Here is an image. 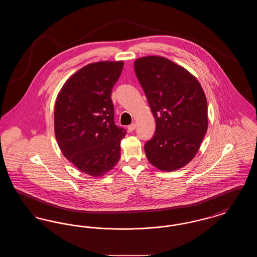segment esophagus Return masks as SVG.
I'll return each mask as SVG.
<instances>
[{
  "mask_svg": "<svg viewBox=\"0 0 257 257\" xmlns=\"http://www.w3.org/2000/svg\"><path fill=\"white\" fill-rule=\"evenodd\" d=\"M127 129H128V131H129V132H133L135 129H136V124H135V123H132V124L128 125Z\"/></svg>",
  "mask_w": 257,
  "mask_h": 257,
  "instance_id": "1",
  "label": "esophagus"
}]
</instances>
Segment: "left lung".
I'll return each instance as SVG.
<instances>
[{
	"label": "left lung",
	"mask_w": 257,
	"mask_h": 257,
	"mask_svg": "<svg viewBox=\"0 0 257 257\" xmlns=\"http://www.w3.org/2000/svg\"><path fill=\"white\" fill-rule=\"evenodd\" d=\"M134 68L156 122L145 145L147 160L161 171L181 169L194 159L207 131L204 91L196 77L163 57L140 58Z\"/></svg>",
	"instance_id": "obj_1"
}]
</instances>
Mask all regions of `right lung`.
Instances as JSON below:
<instances>
[{
  "mask_svg": "<svg viewBox=\"0 0 257 257\" xmlns=\"http://www.w3.org/2000/svg\"><path fill=\"white\" fill-rule=\"evenodd\" d=\"M123 61H99L73 74L55 105V135L62 154L80 171L102 176L120 159L126 130L114 122L111 90Z\"/></svg>",
  "mask_w": 257,
  "mask_h": 257,
  "instance_id": "1",
  "label": "right lung"
}]
</instances>
